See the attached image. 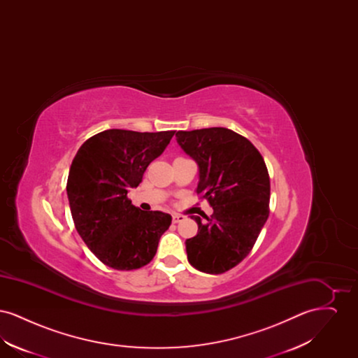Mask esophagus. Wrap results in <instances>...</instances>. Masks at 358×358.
I'll return each instance as SVG.
<instances>
[{
	"label": "esophagus",
	"mask_w": 358,
	"mask_h": 358,
	"mask_svg": "<svg viewBox=\"0 0 358 358\" xmlns=\"http://www.w3.org/2000/svg\"><path fill=\"white\" fill-rule=\"evenodd\" d=\"M171 219H173L174 224H177V222H184V220H185V216H184V215H173Z\"/></svg>",
	"instance_id": "34e87169"
}]
</instances>
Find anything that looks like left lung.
Listing matches in <instances>:
<instances>
[{
	"label": "left lung",
	"instance_id": "8db88e82",
	"mask_svg": "<svg viewBox=\"0 0 358 358\" xmlns=\"http://www.w3.org/2000/svg\"><path fill=\"white\" fill-rule=\"evenodd\" d=\"M178 145L199 165L197 194L213 208L187 238V262L199 271L222 273L248 255L270 215V176L255 146L243 136L209 127L177 131Z\"/></svg>",
	"mask_w": 358,
	"mask_h": 358
}]
</instances>
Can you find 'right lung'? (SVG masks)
Returning a JSON list of instances; mask_svg holds the SVG:
<instances>
[{
    "instance_id": "1",
    "label": "right lung",
    "mask_w": 358,
    "mask_h": 358,
    "mask_svg": "<svg viewBox=\"0 0 358 358\" xmlns=\"http://www.w3.org/2000/svg\"><path fill=\"white\" fill-rule=\"evenodd\" d=\"M174 133L104 130L88 138L71 164L67 194L75 228L92 254L114 270L149 264L171 227V215L141 210L127 192L141 184Z\"/></svg>"
}]
</instances>
